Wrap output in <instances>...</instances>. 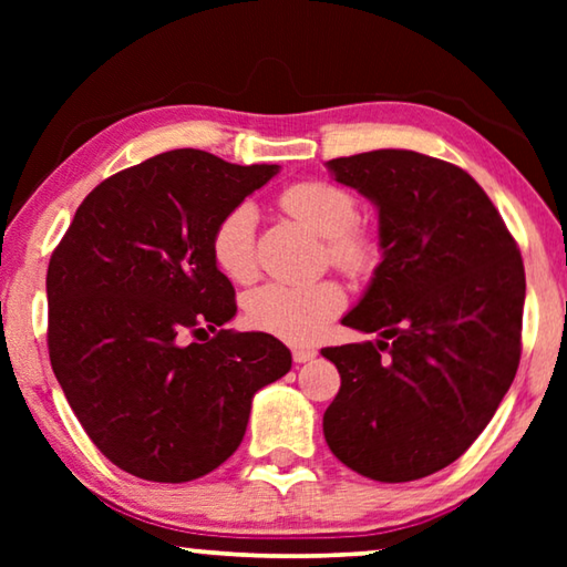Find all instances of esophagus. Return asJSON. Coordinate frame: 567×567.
I'll list each match as a JSON object with an SVG mask.
<instances>
[{
    "label": "esophagus",
    "instance_id": "34e87169",
    "mask_svg": "<svg viewBox=\"0 0 567 567\" xmlns=\"http://www.w3.org/2000/svg\"><path fill=\"white\" fill-rule=\"evenodd\" d=\"M315 354H318V352L310 350V348H292V360H295L297 364L315 360Z\"/></svg>",
    "mask_w": 567,
    "mask_h": 567
}]
</instances>
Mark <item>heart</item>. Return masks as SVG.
I'll return each mask as SVG.
<instances>
[{
	"instance_id": "b5f03b06",
	"label": "heart",
	"mask_w": 567,
	"mask_h": 567,
	"mask_svg": "<svg viewBox=\"0 0 567 567\" xmlns=\"http://www.w3.org/2000/svg\"><path fill=\"white\" fill-rule=\"evenodd\" d=\"M277 203L287 215L300 219L315 235L328 239L330 260L350 275L368 272L378 260V247L360 233L358 199L348 189L330 182H297L285 187ZM255 229L257 209L237 205L219 219L209 237V252L217 270L235 282L255 277ZM344 307V292L338 282L287 285L267 282L247 295L245 315L252 328L270 332L285 342H315L330 328Z\"/></svg>"
}]
</instances>
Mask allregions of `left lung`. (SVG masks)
Listing matches in <instances>:
<instances>
[{"instance_id": "left-lung-1", "label": "left lung", "mask_w": 567, "mask_h": 567, "mask_svg": "<svg viewBox=\"0 0 567 567\" xmlns=\"http://www.w3.org/2000/svg\"><path fill=\"white\" fill-rule=\"evenodd\" d=\"M328 169L378 207L382 262L342 324L382 340L322 350L342 380L324 440L354 473L410 483L455 463L513 385L520 249L483 187L450 162L375 150Z\"/></svg>"}]
</instances>
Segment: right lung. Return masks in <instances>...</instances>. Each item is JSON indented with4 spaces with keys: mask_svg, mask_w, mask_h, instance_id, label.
Here are the masks:
<instances>
[{
    "mask_svg": "<svg viewBox=\"0 0 567 567\" xmlns=\"http://www.w3.org/2000/svg\"><path fill=\"white\" fill-rule=\"evenodd\" d=\"M277 172L162 152L94 187L52 252V370L84 433L124 473L152 483L213 473L243 443L255 392L290 372L272 334L223 330L235 287L209 252L219 219Z\"/></svg>",
    "mask_w": 567,
    "mask_h": 567,
    "instance_id": "add662e5",
    "label": "right lung"
}]
</instances>
